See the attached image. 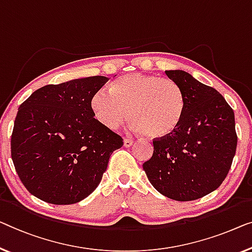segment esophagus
Wrapping results in <instances>:
<instances>
[{
    "instance_id": "34e87169",
    "label": "esophagus",
    "mask_w": 252,
    "mask_h": 252,
    "mask_svg": "<svg viewBox=\"0 0 252 252\" xmlns=\"http://www.w3.org/2000/svg\"><path fill=\"white\" fill-rule=\"evenodd\" d=\"M132 144H133V140L132 139H125V140H123V145H125V147H131V146H132Z\"/></svg>"
}]
</instances>
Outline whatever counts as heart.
<instances>
[{
    "label": "heart",
    "mask_w": 252,
    "mask_h": 252,
    "mask_svg": "<svg viewBox=\"0 0 252 252\" xmlns=\"http://www.w3.org/2000/svg\"><path fill=\"white\" fill-rule=\"evenodd\" d=\"M97 121L107 129H115L123 120L150 138L171 134L181 122L186 99L181 88L170 79L152 74L130 73L100 89L90 100Z\"/></svg>",
    "instance_id": "heart-1"
}]
</instances>
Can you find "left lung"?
<instances>
[{
  "label": "left lung",
  "instance_id": "8db88e82",
  "mask_svg": "<svg viewBox=\"0 0 252 252\" xmlns=\"http://www.w3.org/2000/svg\"><path fill=\"white\" fill-rule=\"evenodd\" d=\"M165 73L183 92L185 113L173 132L153 141V156L142 167L163 196L196 200L216 190L230 171L238 144L234 112L216 89L186 71Z\"/></svg>",
  "mask_w": 252,
  "mask_h": 252
}]
</instances>
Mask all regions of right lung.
<instances>
[{
    "label": "right lung",
    "instance_id": "right-lung-1",
    "mask_svg": "<svg viewBox=\"0 0 252 252\" xmlns=\"http://www.w3.org/2000/svg\"><path fill=\"white\" fill-rule=\"evenodd\" d=\"M107 81L95 76L47 85L20 105L11 156L32 196L71 205L98 187L112 153L123 145L119 134L94 118L90 106L94 94Z\"/></svg>",
    "mask_w": 252,
    "mask_h": 252
}]
</instances>
